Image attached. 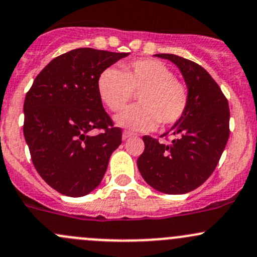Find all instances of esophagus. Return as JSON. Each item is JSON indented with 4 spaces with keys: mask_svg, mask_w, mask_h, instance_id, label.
Returning <instances> with one entry per match:
<instances>
[{
    "mask_svg": "<svg viewBox=\"0 0 257 257\" xmlns=\"http://www.w3.org/2000/svg\"><path fill=\"white\" fill-rule=\"evenodd\" d=\"M131 137H134V133H132V132H128V131H124L123 134H121V138H123L124 140L128 139V138Z\"/></svg>",
    "mask_w": 257,
    "mask_h": 257,
    "instance_id": "obj_1",
    "label": "esophagus"
}]
</instances>
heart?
<instances>
[{
  "mask_svg": "<svg viewBox=\"0 0 257 257\" xmlns=\"http://www.w3.org/2000/svg\"><path fill=\"white\" fill-rule=\"evenodd\" d=\"M97 88L110 110L123 109L139 93L140 106L123 110L115 123L134 131H151L159 123L171 125L181 119L188 104V91L164 63L139 59L121 66L108 67L98 76Z\"/></svg>",
  "mask_w": 257,
  "mask_h": 257,
  "instance_id": "obj_1",
  "label": "heart"
}]
</instances>
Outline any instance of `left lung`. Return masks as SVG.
Listing matches in <instances>:
<instances>
[{
    "label": "left lung",
    "mask_w": 257,
    "mask_h": 257,
    "mask_svg": "<svg viewBox=\"0 0 257 257\" xmlns=\"http://www.w3.org/2000/svg\"><path fill=\"white\" fill-rule=\"evenodd\" d=\"M180 69L188 91L186 112L163 136L161 144L143 137L145 149L137 164L148 185L167 194H183L206 182L217 167L229 138V104L218 83L193 61L174 54H155Z\"/></svg>",
    "instance_id": "obj_1"
}]
</instances>
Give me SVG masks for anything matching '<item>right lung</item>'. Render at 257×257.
Wrapping results in <instances>:
<instances>
[{"instance_id": "obj_1", "label": "right lung", "mask_w": 257, "mask_h": 257, "mask_svg": "<svg viewBox=\"0 0 257 257\" xmlns=\"http://www.w3.org/2000/svg\"><path fill=\"white\" fill-rule=\"evenodd\" d=\"M128 55L74 49L53 59L27 93L23 133L32 161L40 177L61 194L92 192L121 144V131L102 106L97 81L103 70Z\"/></svg>"}]
</instances>
